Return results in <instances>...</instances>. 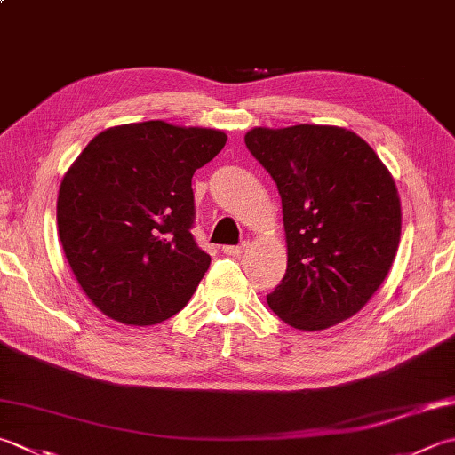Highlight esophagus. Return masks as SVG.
I'll return each instance as SVG.
<instances>
[{"label": "esophagus", "mask_w": 455, "mask_h": 455, "mask_svg": "<svg viewBox=\"0 0 455 455\" xmlns=\"http://www.w3.org/2000/svg\"><path fill=\"white\" fill-rule=\"evenodd\" d=\"M246 246H248V243L244 240V243H240L236 246H222V252H225L227 256H240L246 251Z\"/></svg>", "instance_id": "34e87169"}]
</instances>
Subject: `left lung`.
I'll use <instances>...</instances> for the list:
<instances>
[{"mask_svg": "<svg viewBox=\"0 0 455 455\" xmlns=\"http://www.w3.org/2000/svg\"><path fill=\"white\" fill-rule=\"evenodd\" d=\"M244 144L282 197L288 268L268 306L301 331L353 317L398 251L403 215L393 175L367 141L337 126L254 128Z\"/></svg>", "mask_w": 455, "mask_h": 455, "instance_id": "obj_1", "label": "left lung"}]
</instances>
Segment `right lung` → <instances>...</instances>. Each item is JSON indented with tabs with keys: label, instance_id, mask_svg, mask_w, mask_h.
I'll return each instance as SVG.
<instances>
[{
	"label": "right lung",
	"instance_id": "obj_1",
	"mask_svg": "<svg viewBox=\"0 0 455 455\" xmlns=\"http://www.w3.org/2000/svg\"><path fill=\"white\" fill-rule=\"evenodd\" d=\"M227 133L149 120L91 140L60 181L62 251L88 299L114 322L156 325L181 311L211 256L191 235V180Z\"/></svg>",
	"mask_w": 455,
	"mask_h": 455
}]
</instances>
